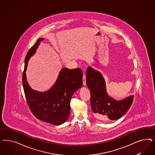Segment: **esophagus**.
Returning a JSON list of instances; mask_svg holds the SVG:
<instances>
[{"mask_svg":"<svg viewBox=\"0 0 155 155\" xmlns=\"http://www.w3.org/2000/svg\"><path fill=\"white\" fill-rule=\"evenodd\" d=\"M82 80H83V84H84V85H86V75H85V74H84V75H83Z\"/></svg>","mask_w":155,"mask_h":155,"instance_id":"obj_1","label":"esophagus"}]
</instances>
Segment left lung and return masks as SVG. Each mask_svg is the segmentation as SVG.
Masks as SVG:
<instances>
[{
  "label": "left lung",
  "mask_w": 155,
  "mask_h": 155,
  "mask_svg": "<svg viewBox=\"0 0 155 155\" xmlns=\"http://www.w3.org/2000/svg\"><path fill=\"white\" fill-rule=\"evenodd\" d=\"M86 84L90 91V104L95 117L102 120H117L130 108L134 95L117 101L108 95L102 74L91 67L87 68Z\"/></svg>",
  "instance_id": "8db88e82"
}]
</instances>
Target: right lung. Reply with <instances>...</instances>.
I'll use <instances>...</instances> for the list:
<instances>
[{
  "label": "right lung",
  "mask_w": 155,
  "mask_h": 155,
  "mask_svg": "<svg viewBox=\"0 0 155 155\" xmlns=\"http://www.w3.org/2000/svg\"><path fill=\"white\" fill-rule=\"evenodd\" d=\"M43 40V38H38L25 58L22 76L24 91L29 108L36 117L48 123L60 125L69 117L71 98L75 91L82 86L83 73L79 68L69 70L64 68L51 89L44 93L32 89L28 84L25 71L29 59L35 54L40 42Z\"/></svg>",
  "instance_id": "1"
}]
</instances>
